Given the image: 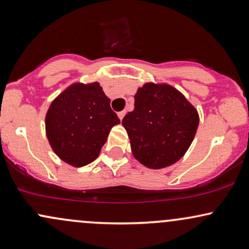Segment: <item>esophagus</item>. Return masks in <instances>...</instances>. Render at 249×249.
<instances>
[{
	"label": "esophagus",
	"instance_id": "1",
	"mask_svg": "<svg viewBox=\"0 0 249 249\" xmlns=\"http://www.w3.org/2000/svg\"><path fill=\"white\" fill-rule=\"evenodd\" d=\"M117 115H118V118L122 121V119L124 118V116H125V111H121V112H118Z\"/></svg>",
	"mask_w": 249,
	"mask_h": 249
}]
</instances>
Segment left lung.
Wrapping results in <instances>:
<instances>
[{"instance_id":"obj_1","label":"left lung","mask_w":249,"mask_h":249,"mask_svg":"<svg viewBox=\"0 0 249 249\" xmlns=\"http://www.w3.org/2000/svg\"><path fill=\"white\" fill-rule=\"evenodd\" d=\"M134 158L148 168L171 166L184 157L199 126V113L166 83H145L134 95V110L122 122Z\"/></svg>"}]
</instances>
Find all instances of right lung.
<instances>
[{"label": "right lung", "mask_w": 249, "mask_h": 249, "mask_svg": "<svg viewBox=\"0 0 249 249\" xmlns=\"http://www.w3.org/2000/svg\"><path fill=\"white\" fill-rule=\"evenodd\" d=\"M121 121L98 82L73 83L51 102L45 133L58 158L73 167L92 162Z\"/></svg>", "instance_id": "1"}]
</instances>
